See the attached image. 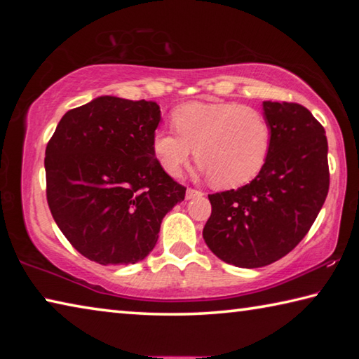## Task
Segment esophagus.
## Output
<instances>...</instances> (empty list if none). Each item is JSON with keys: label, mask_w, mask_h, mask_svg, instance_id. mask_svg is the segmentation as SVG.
I'll return each instance as SVG.
<instances>
[{"label": "esophagus", "mask_w": 359, "mask_h": 359, "mask_svg": "<svg viewBox=\"0 0 359 359\" xmlns=\"http://www.w3.org/2000/svg\"><path fill=\"white\" fill-rule=\"evenodd\" d=\"M203 191H199V190H194V188H188L187 190V199H193V198H198V196H203Z\"/></svg>", "instance_id": "1"}]
</instances>
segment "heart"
<instances>
[{
  "mask_svg": "<svg viewBox=\"0 0 359 359\" xmlns=\"http://www.w3.org/2000/svg\"><path fill=\"white\" fill-rule=\"evenodd\" d=\"M174 131L158 130L151 150L163 171L177 177L194 158L218 188L257 177L271 147L269 120L257 107L236 102H188L172 112Z\"/></svg>",
  "mask_w": 359,
  "mask_h": 359,
  "instance_id": "b5f03b06",
  "label": "heart"
}]
</instances>
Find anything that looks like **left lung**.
Listing matches in <instances>:
<instances>
[{"instance_id":"8db88e82","label":"left lung","mask_w":359,"mask_h":359,"mask_svg":"<svg viewBox=\"0 0 359 359\" xmlns=\"http://www.w3.org/2000/svg\"><path fill=\"white\" fill-rule=\"evenodd\" d=\"M272 136L266 163L250 184L209 194L203 229L218 258L238 267H263L304 239L330 190L325 128L296 102L264 101Z\"/></svg>"}]
</instances>
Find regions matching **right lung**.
Wrapping results in <instances>:
<instances>
[{
    "mask_svg": "<svg viewBox=\"0 0 359 359\" xmlns=\"http://www.w3.org/2000/svg\"><path fill=\"white\" fill-rule=\"evenodd\" d=\"M154 101L100 96L66 112L46 149L47 203L65 238L100 264H135L185 198L151 150Z\"/></svg>",
    "mask_w": 359,
    "mask_h": 359,
    "instance_id": "1",
    "label": "right lung"
}]
</instances>
